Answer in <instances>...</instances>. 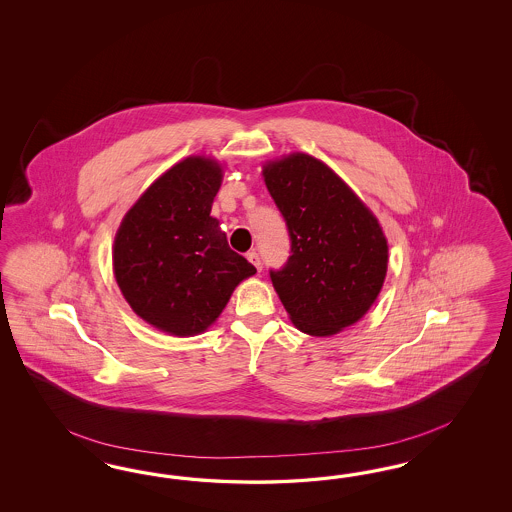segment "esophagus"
<instances>
[{"label": "esophagus", "mask_w": 512, "mask_h": 512, "mask_svg": "<svg viewBox=\"0 0 512 512\" xmlns=\"http://www.w3.org/2000/svg\"><path fill=\"white\" fill-rule=\"evenodd\" d=\"M248 261L253 264L257 270H261L263 268V263H261V257H259V253L255 251V249H251L248 253Z\"/></svg>", "instance_id": "obj_1"}]
</instances>
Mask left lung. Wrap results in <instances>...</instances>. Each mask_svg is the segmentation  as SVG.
I'll list each match as a JSON object with an SVG mask.
<instances>
[{"label": "left lung", "instance_id": "8db88e82", "mask_svg": "<svg viewBox=\"0 0 512 512\" xmlns=\"http://www.w3.org/2000/svg\"><path fill=\"white\" fill-rule=\"evenodd\" d=\"M263 176L291 238V257L281 270H270L291 321L310 336L355 325L387 276V238L377 217L311 155L268 161Z\"/></svg>", "mask_w": 512, "mask_h": 512}]
</instances>
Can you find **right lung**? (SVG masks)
<instances>
[{
	"mask_svg": "<svg viewBox=\"0 0 512 512\" xmlns=\"http://www.w3.org/2000/svg\"><path fill=\"white\" fill-rule=\"evenodd\" d=\"M221 180L216 159L186 157L140 195L114 238L122 295L140 319L172 336L204 332L234 287L257 272L210 216Z\"/></svg>",
	"mask_w": 512,
	"mask_h": 512,
	"instance_id": "1",
	"label": "right lung"
}]
</instances>
